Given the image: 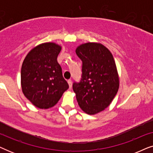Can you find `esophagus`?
Segmentation results:
<instances>
[{
  "label": "esophagus",
  "instance_id": "34e87169",
  "mask_svg": "<svg viewBox=\"0 0 153 153\" xmlns=\"http://www.w3.org/2000/svg\"><path fill=\"white\" fill-rule=\"evenodd\" d=\"M68 85H69V87H70V88H72V81L70 80V79H69L68 81Z\"/></svg>",
  "mask_w": 153,
  "mask_h": 153
}]
</instances>
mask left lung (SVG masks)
Returning <instances> with one entry per match:
<instances>
[{
	"mask_svg": "<svg viewBox=\"0 0 153 153\" xmlns=\"http://www.w3.org/2000/svg\"><path fill=\"white\" fill-rule=\"evenodd\" d=\"M75 51L83 62V73L80 83L73 84V91L85 114H97L110 105L119 89L116 62L108 48L101 43L81 44Z\"/></svg>",
	"mask_w": 153,
	"mask_h": 153,
	"instance_id": "obj_1",
	"label": "left lung"
}]
</instances>
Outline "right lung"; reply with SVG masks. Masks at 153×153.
Returning <instances> with one entry per match:
<instances>
[{"mask_svg":"<svg viewBox=\"0 0 153 153\" xmlns=\"http://www.w3.org/2000/svg\"><path fill=\"white\" fill-rule=\"evenodd\" d=\"M61 49L55 42L42 43L28 52L22 63V92L39 108L53 107L69 88L57 60Z\"/></svg>","mask_w":153,"mask_h":153,"instance_id":"obj_1","label":"right lung"}]
</instances>
